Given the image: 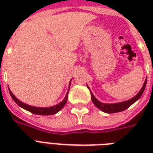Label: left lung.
<instances>
[{"label": "left lung", "mask_w": 153, "mask_h": 153, "mask_svg": "<svg viewBox=\"0 0 153 153\" xmlns=\"http://www.w3.org/2000/svg\"><path fill=\"white\" fill-rule=\"evenodd\" d=\"M146 83H147V80H145V83L143 85L142 88L140 91V92L135 97H133V98H131L128 101H126V102H119V103H115V104H105V103H102V102L97 100L92 93H91V99H92V102H93L94 104L95 105L98 109H101L102 111L105 112V113H107V114H114V113L124 111L126 109H128L131 105L133 104L136 101H137L141 97L143 92L145 91V86H146ZM87 87H88V86H87Z\"/></svg>", "instance_id": "left-lung-1"}]
</instances>
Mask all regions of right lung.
<instances>
[{
  "label": "right lung",
  "mask_w": 153,
  "mask_h": 153,
  "mask_svg": "<svg viewBox=\"0 0 153 153\" xmlns=\"http://www.w3.org/2000/svg\"><path fill=\"white\" fill-rule=\"evenodd\" d=\"M71 84V83H70ZM70 88V87H69ZM9 93H10L11 97L13 98V99L14 100V102L16 103V104L19 105V106L22 107L23 109H26L27 111L31 112L32 114H37V115H51V114H55L56 113L59 111L60 109H62V107L64 106L65 104L67 103V95L65 97V98L63 99L62 102H60L59 104L56 105H54V106L51 107H35V106H31V105H26L25 103H23L20 101H19L17 98H16L15 96L13 95V94L9 91Z\"/></svg>",
  "instance_id": "1"
}]
</instances>
